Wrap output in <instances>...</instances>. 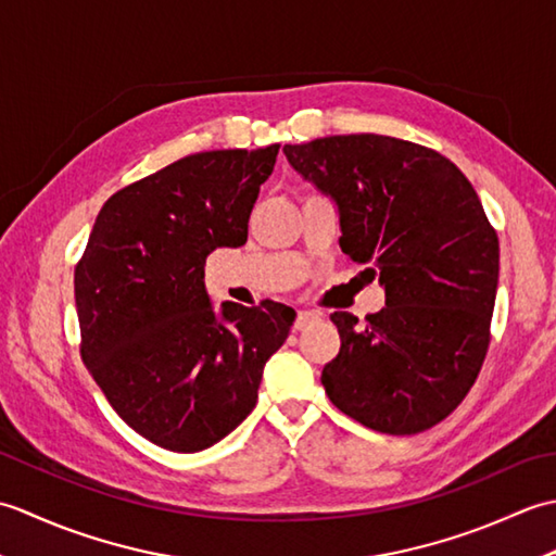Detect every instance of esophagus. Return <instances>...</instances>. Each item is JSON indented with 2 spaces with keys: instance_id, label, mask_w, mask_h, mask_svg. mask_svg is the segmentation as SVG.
<instances>
[{
  "instance_id": "1",
  "label": "esophagus",
  "mask_w": 556,
  "mask_h": 556,
  "mask_svg": "<svg viewBox=\"0 0 556 556\" xmlns=\"http://www.w3.org/2000/svg\"><path fill=\"white\" fill-rule=\"evenodd\" d=\"M317 317H320V315L313 313V311H299L296 323H293V329H305L308 325H313Z\"/></svg>"
}]
</instances>
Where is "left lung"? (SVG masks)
Instances as JSON below:
<instances>
[{
  "instance_id": "left-lung-1",
  "label": "left lung",
  "mask_w": 556,
  "mask_h": 556,
  "mask_svg": "<svg viewBox=\"0 0 556 556\" xmlns=\"http://www.w3.org/2000/svg\"><path fill=\"white\" fill-rule=\"evenodd\" d=\"M291 167L339 205L341 251L380 277L368 323L332 313L341 349L323 370L329 401L384 434H416L470 392L490 346L500 239L452 160L377 134L285 146Z\"/></svg>"
}]
</instances>
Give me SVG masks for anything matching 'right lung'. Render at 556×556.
Segmentation results:
<instances>
[{
	"instance_id": "right-lung-1",
	"label": "right lung",
	"mask_w": 556,
	"mask_h": 556,
	"mask_svg": "<svg viewBox=\"0 0 556 556\" xmlns=\"http://www.w3.org/2000/svg\"><path fill=\"white\" fill-rule=\"evenodd\" d=\"M279 146L172 162L102 205L74 291L80 358L119 418L169 452H200L255 408L267 358L289 337V305L212 311L205 257L239 248Z\"/></svg>"
}]
</instances>
